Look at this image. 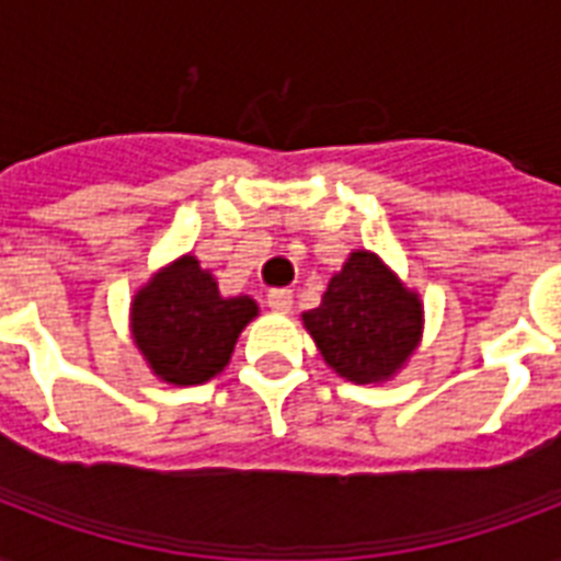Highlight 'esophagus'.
Returning <instances> with one entry per match:
<instances>
[{
  "label": "esophagus",
  "instance_id": "esophagus-1",
  "mask_svg": "<svg viewBox=\"0 0 561 561\" xmlns=\"http://www.w3.org/2000/svg\"><path fill=\"white\" fill-rule=\"evenodd\" d=\"M267 306L273 311H279V314H288L290 306H294V294L288 288H273L267 290Z\"/></svg>",
  "mask_w": 561,
  "mask_h": 561
}]
</instances>
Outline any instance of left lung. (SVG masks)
<instances>
[{
	"mask_svg": "<svg viewBox=\"0 0 561 561\" xmlns=\"http://www.w3.org/2000/svg\"><path fill=\"white\" fill-rule=\"evenodd\" d=\"M317 350L355 383L390 378L416 350L422 306L378 255L358 250L334 273L323 302L302 314Z\"/></svg>",
	"mask_w": 561,
	"mask_h": 561,
	"instance_id": "left-lung-1",
	"label": "left lung"
}]
</instances>
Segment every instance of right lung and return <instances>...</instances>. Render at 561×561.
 <instances>
[{"label": "right lung", "mask_w": 561, "mask_h": 561, "mask_svg": "<svg viewBox=\"0 0 561 561\" xmlns=\"http://www.w3.org/2000/svg\"><path fill=\"white\" fill-rule=\"evenodd\" d=\"M255 311L250 297H220L197 259L183 255L136 294L134 341L169 383H203L227 367Z\"/></svg>", "instance_id": "1"}]
</instances>
